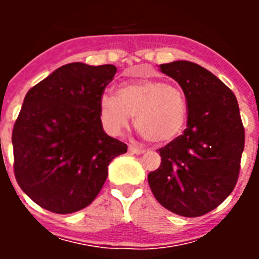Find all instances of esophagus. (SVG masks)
Masks as SVG:
<instances>
[{
	"label": "esophagus",
	"mask_w": 259,
	"mask_h": 259,
	"mask_svg": "<svg viewBox=\"0 0 259 259\" xmlns=\"http://www.w3.org/2000/svg\"><path fill=\"white\" fill-rule=\"evenodd\" d=\"M128 150H130V153H132V154H143L145 150L141 149V148H136V146L134 145H130L128 146Z\"/></svg>",
	"instance_id": "esophagus-1"
}]
</instances>
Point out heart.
Returning <instances> with one entry per match:
<instances>
[{
  "mask_svg": "<svg viewBox=\"0 0 259 259\" xmlns=\"http://www.w3.org/2000/svg\"><path fill=\"white\" fill-rule=\"evenodd\" d=\"M100 115L109 134L120 135L135 116L137 131L152 143L166 144L183 131L188 102L178 87L161 80L139 79L119 87L118 96L104 93Z\"/></svg>",
  "mask_w": 259,
  "mask_h": 259,
  "instance_id": "b5f03b06",
  "label": "heart"
}]
</instances>
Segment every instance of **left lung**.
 <instances>
[{"instance_id":"obj_1","label":"left lung","mask_w":259,"mask_h":259,"mask_svg":"<svg viewBox=\"0 0 259 259\" xmlns=\"http://www.w3.org/2000/svg\"><path fill=\"white\" fill-rule=\"evenodd\" d=\"M188 102L183 135L161 148V166L148 175L154 197L182 217L218 207L236 185L245 132L236 96L202 66L175 61L159 66Z\"/></svg>"}]
</instances>
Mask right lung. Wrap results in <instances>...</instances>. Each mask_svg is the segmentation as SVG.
Listing matches in <instances>:
<instances>
[{
	"instance_id": "obj_1",
	"label": "right lung",
	"mask_w": 259,
	"mask_h": 259,
	"mask_svg": "<svg viewBox=\"0 0 259 259\" xmlns=\"http://www.w3.org/2000/svg\"><path fill=\"white\" fill-rule=\"evenodd\" d=\"M113 65L74 62L27 92L13 130L14 174L42 209L71 214L92 203L107 166L127 145L102 128L100 100L114 79Z\"/></svg>"
}]
</instances>
